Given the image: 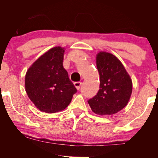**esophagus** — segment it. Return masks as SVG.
I'll return each mask as SVG.
<instances>
[{"instance_id": "obj_1", "label": "esophagus", "mask_w": 158, "mask_h": 158, "mask_svg": "<svg viewBox=\"0 0 158 158\" xmlns=\"http://www.w3.org/2000/svg\"><path fill=\"white\" fill-rule=\"evenodd\" d=\"M81 85H82V82H74L75 87H76V88L77 90H79L80 88H81Z\"/></svg>"}]
</instances>
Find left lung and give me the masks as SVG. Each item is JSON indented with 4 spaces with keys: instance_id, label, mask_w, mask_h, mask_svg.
Wrapping results in <instances>:
<instances>
[{
    "instance_id": "8db88e82",
    "label": "left lung",
    "mask_w": 158,
    "mask_h": 158,
    "mask_svg": "<svg viewBox=\"0 0 158 158\" xmlns=\"http://www.w3.org/2000/svg\"><path fill=\"white\" fill-rule=\"evenodd\" d=\"M100 76L99 90L88 102L99 115H113L127 104L132 92V82L121 61L112 54L99 52L96 57Z\"/></svg>"
}]
</instances>
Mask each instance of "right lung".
<instances>
[{"label": "right lung", "instance_id": "add662e5", "mask_svg": "<svg viewBox=\"0 0 158 158\" xmlns=\"http://www.w3.org/2000/svg\"><path fill=\"white\" fill-rule=\"evenodd\" d=\"M65 49L51 48L29 67L25 76L28 97L42 112L63 110L77 92L63 66Z\"/></svg>", "mask_w": 158, "mask_h": 158}]
</instances>
